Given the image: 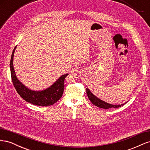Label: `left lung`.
I'll use <instances>...</instances> for the list:
<instances>
[{
	"instance_id": "obj_1",
	"label": "left lung",
	"mask_w": 150,
	"mask_h": 150,
	"mask_svg": "<svg viewBox=\"0 0 150 150\" xmlns=\"http://www.w3.org/2000/svg\"><path fill=\"white\" fill-rule=\"evenodd\" d=\"M86 93H87L88 97L90 100V101L91 102V103H93L94 105L100 108H103V109H109L111 108H117L121 107L124 104H118V105H114V104H111L106 102H104L103 100H101L100 99L97 98L96 96H95L90 91V90L88 89V88L86 89Z\"/></svg>"
}]
</instances>
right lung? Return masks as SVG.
I'll use <instances>...</instances> for the list:
<instances>
[{"instance_id":"add662e5","label":"right lung","mask_w":150,"mask_h":150,"mask_svg":"<svg viewBox=\"0 0 150 150\" xmlns=\"http://www.w3.org/2000/svg\"><path fill=\"white\" fill-rule=\"evenodd\" d=\"M16 46L13 50L10 61V69L12 81L17 93L25 101L39 106H49L52 105L62 96L64 89V81L68 74L61 76L51 86L40 91L29 89L17 79L13 69V59Z\"/></svg>"}]
</instances>
